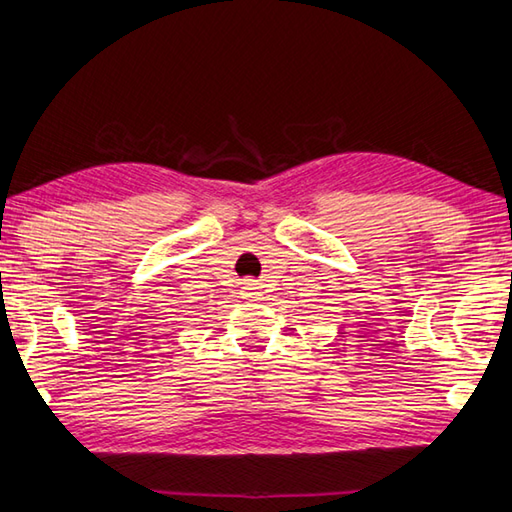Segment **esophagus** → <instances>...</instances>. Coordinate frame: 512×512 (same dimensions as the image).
Here are the masks:
<instances>
[{
  "mask_svg": "<svg viewBox=\"0 0 512 512\" xmlns=\"http://www.w3.org/2000/svg\"><path fill=\"white\" fill-rule=\"evenodd\" d=\"M259 293V284L255 280H244V295L255 297Z\"/></svg>",
  "mask_w": 512,
  "mask_h": 512,
  "instance_id": "esophagus-1",
  "label": "esophagus"
}]
</instances>
